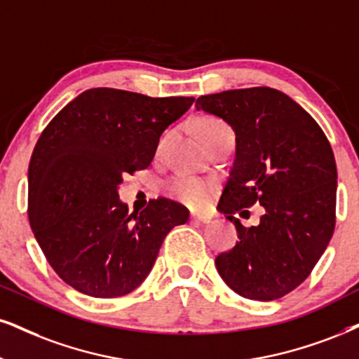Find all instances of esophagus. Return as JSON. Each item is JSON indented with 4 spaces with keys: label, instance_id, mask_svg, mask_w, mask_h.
<instances>
[{
    "label": "esophagus",
    "instance_id": "obj_1",
    "mask_svg": "<svg viewBox=\"0 0 359 359\" xmlns=\"http://www.w3.org/2000/svg\"><path fill=\"white\" fill-rule=\"evenodd\" d=\"M193 221H198V223H211V215H203V213H193L191 215Z\"/></svg>",
    "mask_w": 359,
    "mask_h": 359
}]
</instances>
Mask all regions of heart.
<instances>
[{
	"label": "heart",
	"instance_id": "obj_1",
	"mask_svg": "<svg viewBox=\"0 0 359 359\" xmlns=\"http://www.w3.org/2000/svg\"><path fill=\"white\" fill-rule=\"evenodd\" d=\"M198 133L200 138L205 144L211 143L221 136L231 135V130L224 125L221 119L216 118H203L198 123ZM170 191L176 200H180L184 205L191 208H203L210 200L211 191H213V184L206 180L200 178H189V176H178L170 183Z\"/></svg>",
	"mask_w": 359,
	"mask_h": 359
}]
</instances>
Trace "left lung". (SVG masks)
<instances>
[{
    "instance_id": "8db88e82",
    "label": "left lung",
    "mask_w": 359,
    "mask_h": 359,
    "mask_svg": "<svg viewBox=\"0 0 359 359\" xmlns=\"http://www.w3.org/2000/svg\"><path fill=\"white\" fill-rule=\"evenodd\" d=\"M194 106L236 136L218 210L240 241L216 256V269L243 298H281L306 280L333 236L338 172L330 141L311 114L273 88L200 96ZM256 201L265 215L245 229L232 215Z\"/></svg>"
}]
</instances>
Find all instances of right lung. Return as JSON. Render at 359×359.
<instances>
[{
	"instance_id": "add662e5",
	"label": "right lung",
	"mask_w": 359,
	"mask_h": 359,
	"mask_svg": "<svg viewBox=\"0 0 359 359\" xmlns=\"http://www.w3.org/2000/svg\"><path fill=\"white\" fill-rule=\"evenodd\" d=\"M193 101L93 88L44 128L28 170L29 224L51 268L79 293H131L166 234L188 221L187 208L165 198L130 213L118 189L151 165L159 136Z\"/></svg>"
}]
</instances>
